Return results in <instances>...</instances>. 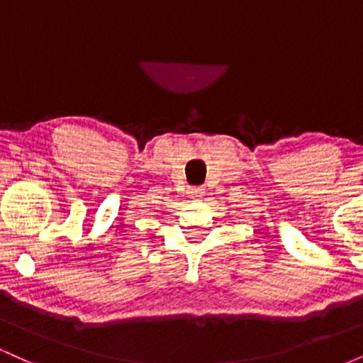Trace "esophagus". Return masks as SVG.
Listing matches in <instances>:
<instances>
[{
	"label": "esophagus",
	"instance_id": "1",
	"mask_svg": "<svg viewBox=\"0 0 363 363\" xmlns=\"http://www.w3.org/2000/svg\"><path fill=\"white\" fill-rule=\"evenodd\" d=\"M191 196H193V198H201V196H205V189H203V187H193V189H191Z\"/></svg>",
	"mask_w": 363,
	"mask_h": 363
}]
</instances>
